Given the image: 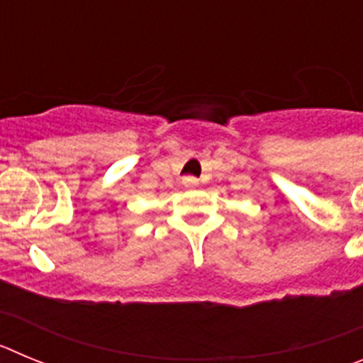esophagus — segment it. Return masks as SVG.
Wrapping results in <instances>:
<instances>
[{
	"label": "esophagus",
	"mask_w": 363,
	"mask_h": 363,
	"mask_svg": "<svg viewBox=\"0 0 363 363\" xmlns=\"http://www.w3.org/2000/svg\"><path fill=\"white\" fill-rule=\"evenodd\" d=\"M184 184L185 187H194V185H198V179L192 178V176H187V178H184Z\"/></svg>",
	"instance_id": "1"
}]
</instances>
